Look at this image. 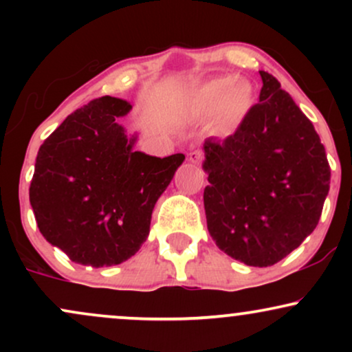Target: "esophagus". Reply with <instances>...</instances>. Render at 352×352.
Wrapping results in <instances>:
<instances>
[{"mask_svg": "<svg viewBox=\"0 0 352 352\" xmlns=\"http://www.w3.org/2000/svg\"><path fill=\"white\" fill-rule=\"evenodd\" d=\"M188 160L192 164H201V160H204V152L201 151H193L188 153Z\"/></svg>", "mask_w": 352, "mask_h": 352, "instance_id": "34e87169", "label": "esophagus"}]
</instances>
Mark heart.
I'll use <instances>...</instances> for the list:
<instances>
[{
  "label": "heart",
  "mask_w": 352,
  "mask_h": 352,
  "mask_svg": "<svg viewBox=\"0 0 352 352\" xmlns=\"http://www.w3.org/2000/svg\"><path fill=\"white\" fill-rule=\"evenodd\" d=\"M252 107V92L243 86H233L228 78H217L199 87L190 100V112L197 117L215 116L220 132H232L243 122Z\"/></svg>",
  "instance_id": "obj_1"
}]
</instances>
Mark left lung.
<instances>
[{"instance_id": "left-lung-1", "label": "left lung", "mask_w": 352, "mask_h": 352, "mask_svg": "<svg viewBox=\"0 0 352 352\" xmlns=\"http://www.w3.org/2000/svg\"><path fill=\"white\" fill-rule=\"evenodd\" d=\"M260 102L235 134L204 144V205L210 236L248 266H272L316 228L331 168L311 120L260 71Z\"/></svg>"}]
</instances>
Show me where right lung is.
Instances as JSON below:
<instances>
[{
    "instance_id": "obj_1",
    "label": "right lung",
    "mask_w": 352,
    "mask_h": 352,
    "mask_svg": "<svg viewBox=\"0 0 352 352\" xmlns=\"http://www.w3.org/2000/svg\"><path fill=\"white\" fill-rule=\"evenodd\" d=\"M124 99H94L66 117L44 140L30 187L39 232L76 263L111 266L147 240L152 210L184 153L152 157L134 151L117 117Z\"/></svg>"
}]
</instances>
